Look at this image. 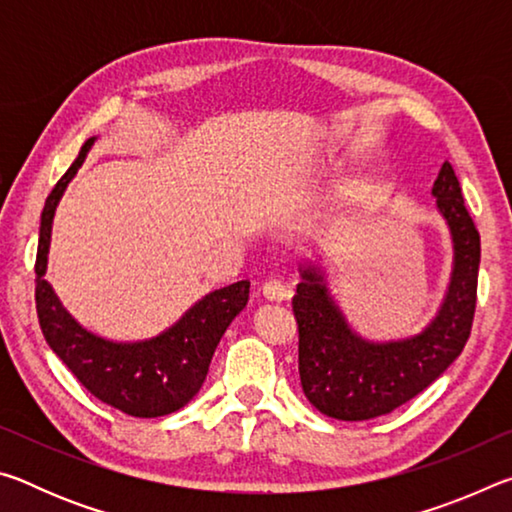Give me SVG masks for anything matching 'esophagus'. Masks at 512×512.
Returning <instances> with one entry per match:
<instances>
[{
  "instance_id": "obj_1",
  "label": "esophagus",
  "mask_w": 512,
  "mask_h": 512,
  "mask_svg": "<svg viewBox=\"0 0 512 512\" xmlns=\"http://www.w3.org/2000/svg\"><path fill=\"white\" fill-rule=\"evenodd\" d=\"M262 293H264L266 300L280 302V300L291 298L293 291H291V287H287V284H284L282 280H277V277H271V280H266V282L262 284Z\"/></svg>"
}]
</instances>
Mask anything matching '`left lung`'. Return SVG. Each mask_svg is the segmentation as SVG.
<instances>
[{
	"label": "left lung",
	"instance_id": "left-lung-1",
	"mask_svg": "<svg viewBox=\"0 0 512 512\" xmlns=\"http://www.w3.org/2000/svg\"><path fill=\"white\" fill-rule=\"evenodd\" d=\"M431 194L452 232L454 268L443 305L420 334L388 343L361 339L329 296L320 268L300 271L293 296L300 384L329 418L357 422L395 411L443 375L470 339L481 237L449 162L440 167Z\"/></svg>",
	"mask_w": 512,
	"mask_h": 512
}]
</instances>
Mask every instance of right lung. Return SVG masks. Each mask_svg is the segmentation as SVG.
<instances>
[{
    "label": "right lung",
    "instance_id": "obj_1",
    "mask_svg": "<svg viewBox=\"0 0 512 512\" xmlns=\"http://www.w3.org/2000/svg\"><path fill=\"white\" fill-rule=\"evenodd\" d=\"M92 144L94 137L83 144L79 158L51 189L42 207L36 255L40 329L49 348L97 400L133 418H160L183 409L201 391L216 345L235 316L246 307L250 282L241 280L207 293L185 311L176 325L149 341L115 343L76 323L45 280V271L58 201L69 180L81 169Z\"/></svg>",
    "mask_w": 512,
    "mask_h": 512
}]
</instances>
